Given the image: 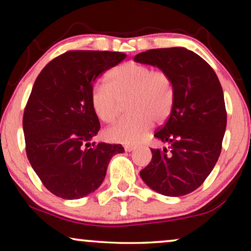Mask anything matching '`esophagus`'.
<instances>
[{"label": "esophagus", "instance_id": "obj_1", "mask_svg": "<svg viewBox=\"0 0 251 251\" xmlns=\"http://www.w3.org/2000/svg\"><path fill=\"white\" fill-rule=\"evenodd\" d=\"M135 149H136V146H132V145L125 146V150L126 151V152H131V151H133Z\"/></svg>", "mask_w": 251, "mask_h": 251}]
</instances>
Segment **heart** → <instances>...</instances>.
I'll list each match as a JSON object with an SVG mask.
<instances>
[{"mask_svg":"<svg viewBox=\"0 0 251 251\" xmlns=\"http://www.w3.org/2000/svg\"><path fill=\"white\" fill-rule=\"evenodd\" d=\"M130 114L106 131L109 140L122 144L139 142L153 120L162 123L175 105V87L170 75L145 64L129 61L113 67L107 74V85L95 84L90 91V105L101 122H115L122 102Z\"/></svg>","mask_w":251,"mask_h":251,"instance_id":"1","label":"heart"}]
</instances>
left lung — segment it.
I'll return each instance as SVG.
<instances>
[{
    "mask_svg": "<svg viewBox=\"0 0 251 251\" xmlns=\"http://www.w3.org/2000/svg\"><path fill=\"white\" fill-rule=\"evenodd\" d=\"M135 61L167 72L175 87L173 112L154 133L169 147L151 149L152 161L140 177L157 193L183 197L201 186L221 155L227 121L221 82L210 65L186 48L147 50Z\"/></svg>",
    "mask_w": 251,
    "mask_h": 251,
    "instance_id": "obj_1",
    "label": "left lung"
}]
</instances>
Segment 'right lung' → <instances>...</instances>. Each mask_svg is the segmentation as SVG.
<instances>
[{"label": "right lung", "instance_id": "obj_1", "mask_svg": "<svg viewBox=\"0 0 251 251\" xmlns=\"http://www.w3.org/2000/svg\"><path fill=\"white\" fill-rule=\"evenodd\" d=\"M126 57L122 52L71 50L41 71L23 118L26 154L44 187L66 200L100 186L120 144L90 143L100 123L90 105L94 82Z\"/></svg>", "mask_w": 251, "mask_h": 251}]
</instances>
